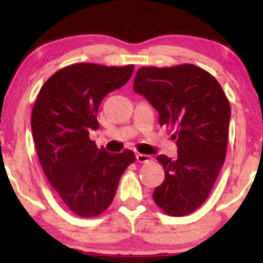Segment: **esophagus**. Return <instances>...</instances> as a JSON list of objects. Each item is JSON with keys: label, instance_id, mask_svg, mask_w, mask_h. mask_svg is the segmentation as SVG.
<instances>
[{"label": "esophagus", "instance_id": "34e87169", "mask_svg": "<svg viewBox=\"0 0 263 263\" xmlns=\"http://www.w3.org/2000/svg\"><path fill=\"white\" fill-rule=\"evenodd\" d=\"M136 159H137L138 163H148L152 161L153 158L148 155H142V153H138V155L136 156Z\"/></svg>", "mask_w": 263, "mask_h": 263}]
</instances>
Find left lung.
<instances>
[{
  "mask_svg": "<svg viewBox=\"0 0 263 263\" xmlns=\"http://www.w3.org/2000/svg\"><path fill=\"white\" fill-rule=\"evenodd\" d=\"M134 90L158 111L159 125L177 129V158L157 157L165 177L153 200L168 215H188L209 197L225 162L230 102L218 80L193 64L140 68Z\"/></svg>",
  "mask_w": 263,
  "mask_h": 263,
  "instance_id": "8db88e82",
  "label": "left lung"
}]
</instances>
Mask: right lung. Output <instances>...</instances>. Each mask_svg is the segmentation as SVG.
<instances>
[{
	"instance_id": "right-lung-1",
	"label": "right lung",
	"mask_w": 263,
	"mask_h": 263,
	"mask_svg": "<svg viewBox=\"0 0 263 263\" xmlns=\"http://www.w3.org/2000/svg\"><path fill=\"white\" fill-rule=\"evenodd\" d=\"M134 65L77 63L54 73L39 90L32 134L45 177L60 199L81 218H95L112 203L120 178L135 153H107L89 137L98 129L99 106L127 83Z\"/></svg>"
}]
</instances>
